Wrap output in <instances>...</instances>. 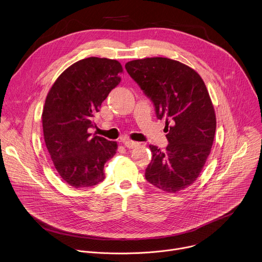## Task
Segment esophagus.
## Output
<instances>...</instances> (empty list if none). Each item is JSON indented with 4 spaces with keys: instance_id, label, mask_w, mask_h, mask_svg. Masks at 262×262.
Segmentation results:
<instances>
[{
    "instance_id": "1",
    "label": "esophagus",
    "mask_w": 262,
    "mask_h": 262,
    "mask_svg": "<svg viewBox=\"0 0 262 262\" xmlns=\"http://www.w3.org/2000/svg\"><path fill=\"white\" fill-rule=\"evenodd\" d=\"M124 143V146L126 148H129V149H133V148H136L140 145L139 142H136V141H123Z\"/></svg>"
}]
</instances>
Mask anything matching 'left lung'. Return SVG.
<instances>
[{
    "mask_svg": "<svg viewBox=\"0 0 262 262\" xmlns=\"http://www.w3.org/2000/svg\"><path fill=\"white\" fill-rule=\"evenodd\" d=\"M129 76L166 119L169 145L161 151L149 145L151 163L145 177L160 190L178 193L198 178L211 151L216 120L212 101L200 74L179 61L163 57L133 60Z\"/></svg>",
    "mask_w": 262,
    "mask_h": 262,
    "instance_id": "obj_1",
    "label": "left lung"
}]
</instances>
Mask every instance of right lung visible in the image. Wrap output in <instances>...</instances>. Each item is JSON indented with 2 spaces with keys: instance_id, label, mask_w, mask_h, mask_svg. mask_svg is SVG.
<instances>
[{
  "instance_id": "obj_1",
  "label": "right lung",
  "mask_w": 262,
  "mask_h": 262,
  "mask_svg": "<svg viewBox=\"0 0 262 262\" xmlns=\"http://www.w3.org/2000/svg\"><path fill=\"white\" fill-rule=\"evenodd\" d=\"M117 60L90 57L66 68L51 87L42 110L45 142L54 167L72 188L102 181L104 164L118 144L88 133L93 116L110 91L120 83Z\"/></svg>"
}]
</instances>
